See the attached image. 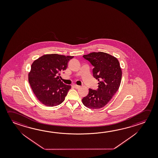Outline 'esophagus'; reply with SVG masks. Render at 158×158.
Returning <instances> with one entry per match:
<instances>
[{
	"instance_id": "esophagus-1",
	"label": "esophagus",
	"mask_w": 158,
	"mask_h": 158,
	"mask_svg": "<svg viewBox=\"0 0 158 158\" xmlns=\"http://www.w3.org/2000/svg\"><path fill=\"white\" fill-rule=\"evenodd\" d=\"M74 87L75 89H79L80 88V86L77 85H74Z\"/></svg>"
}]
</instances>
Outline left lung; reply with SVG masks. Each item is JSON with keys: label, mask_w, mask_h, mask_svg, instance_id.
Wrapping results in <instances>:
<instances>
[{"label": "left lung", "mask_w": 158, "mask_h": 158, "mask_svg": "<svg viewBox=\"0 0 158 158\" xmlns=\"http://www.w3.org/2000/svg\"><path fill=\"white\" fill-rule=\"evenodd\" d=\"M94 68V78L98 80V89H89V93L82 102L87 108L97 109L103 108L119 89L122 71L119 61L115 56L104 52H93L83 56Z\"/></svg>", "instance_id": "8db88e82"}]
</instances>
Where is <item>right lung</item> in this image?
<instances>
[{"label":"right lung","instance_id":"obj_1","mask_svg":"<svg viewBox=\"0 0 158 158\" xmlns=\"http://www.w3.org/2000/svg\"><path fill=\"white\" fill-rule=\"evenodd\" d=\"M73 57L45 54L31 64L28 81L34 94L43 104L54 106L63 102L71 86L64 84L58 75L67 69L68 62Z\"/></svg>","mask_w":158,"mask_h":158}]
</instances>
